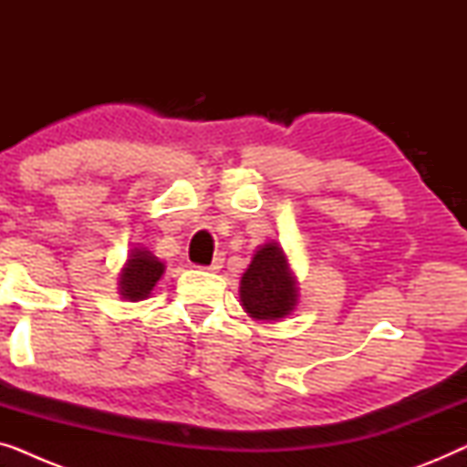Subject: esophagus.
I'll return each mask as SVG.
<instances>
[{
  "label": "esophagus",
  "mask_w": 467,
  "mask_h": 467,
  "mask_svg": "<svg viewBox=\"0 0 467 467\" xmlns=\"http://www.w3.org/2000/svg\"><path fill=\"white\" fill-rule=\"evenodd\" d=\"M223 261H225V257H223V254H216L213 264H210V265H203L202 270H206V272H219L221 267H223Z\"/></svg>",
  "instance_id": "34e87169"
}]
</instances>
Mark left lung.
Segmentation results:
<instances>
[{
    "instance_id": "obj_1",
    "label": "left lung",
    "mask_w": 467,
    "mask_h": 467,
    "mask_svg": "<svg viewBox=\"0 0 467 467\" xmlns=\"http://www.w3.org/2000/svg\"><path fill=\"white\" fill-rule=\"evenodd\" d=\"M240 299L248 315L261 321H278L296 308V280L276 242L254 253L248 270L242 274Z\"/></svg>"
}]
</instances>
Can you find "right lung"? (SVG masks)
I'll return each mask as SVG.
<instances>
[{"instance_id": "add662e5", "label": "right lung", "mask_w": 467, "mask_h": 467, "mask_svg": "<svg viewBox=\"0 0 467 467\" xmlns=\"http://www.w3.org/2000/svg\"><path fill=\"white\" fill-rule=\"evenodd\" d=\"M163 264L157 257H152L149 251H131L127 265L120 274V293L125 299L138 302L150 296L152 286L163 274Z\"/></svg>"}]
</instances>
